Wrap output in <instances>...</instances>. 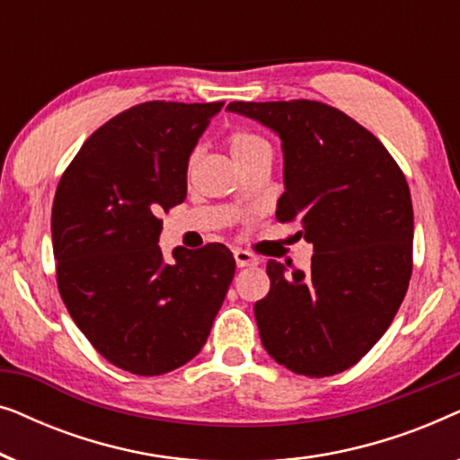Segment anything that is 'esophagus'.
I'll use <instances>...</instances> for the list:
<instances>
[{
  "label": "esophagus",
  "mask_w": 460,
  "mask_h": 460,
  "mask_svg": "<svg viewBox=\"0 0 460 460\" xmlns=\"http://www.w3.org/2000/svg\"><path fill=\"white\" fill-rule=\"evenodd\" d=\"M234 260L238 268H253L260 263V260H257L253 253H249V251H243V249L234 251Z\"/></svg>",
  "instance_id": "1"
}]
</instances>
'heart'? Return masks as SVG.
I'll use <instances>...</instances> for the list:
<instances>
[{
	"label": "heart",
	"instance_id": "obj_1",
	"mask_svg": "<svg viewBox=\"0 0 460 460\" xmlns=\"http://www.w3.org/2000/svg\"><path fill=\"white\" fill-rule=\"evenodd\" d=\"M226 144H228L230 155L234 156L236 163H243V161L251 159V156L270 150V144L266 137L255 134V131H249V129L230 131L228 137H226ZM192 165H194V155L190 156V161H188V173H190Z\"/></svg>",
	"mask_w": 460,
	"mask_h": 460
}]
</instances>
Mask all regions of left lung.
<instances>
[{
	"mask_svg": "<svg viewBox=\"0 0 460 460\" xmlns=\"http://www.w3.org/2000/svg\"><path fill=\"white\" fill-rule=\"evenodd\" d=\"M279 134L282 224L314 244L312 268L268 261L270 293L255 304L263 348L305 376L343 373L389 329L412 274V200L387 148L339 109L316 100L230 102Z\"/></svg>",
	"mask_w": 460,
	"mask_h": 460,
	"instance_id": "obj_1",
	"label": "left lung"
}]
</instances>
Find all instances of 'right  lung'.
<instances>
[{
    "instance_id": "1",
    "label": "right lung",
    "mask_w": 460,
    "mask_h": 460,
    "mask_svg": "<svg viewBox=\"0 0 460 460\" xmlns=\"http://www.w3.org/2000/svg\"><path fill=\"white\" fill-rule=\"evenodd\" d=\"M224 102L153 100L84 142L56 188V280L100 356L131 375L180 368L203 349L234 279L219 243L163 260V211L184 203L192 148Z\"/></svg>"
}]
</instances>
